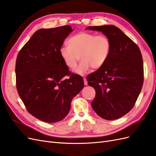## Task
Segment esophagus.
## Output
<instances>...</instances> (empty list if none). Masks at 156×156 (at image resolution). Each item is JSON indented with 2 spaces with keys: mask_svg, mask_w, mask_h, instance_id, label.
<instances>
[{
  "mask_svg": "<svg viewBox=\"0 0 156 156\" xmlns=\"http://www.w3.org/2000/svg\"><path fill=\"white\" fill-rule=\"evenodd\" d=\"M83 80H84V85H87L88 82H87V81L86 78H83Z\"/></svg>",
  "mask_w": 156,
  "mask_h": 156,
  "instance_id": "34e87169",
  "label": "esophagus"
}]
</instances>
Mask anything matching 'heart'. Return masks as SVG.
Masks as SVG:
<instances>
[{"label":"heart","mask_w":156,"mask_h":156,"mask_svg":"<svg viewBox=\"0 0 156 156\" xmlns=\"http://www.w3.org/2000/svg\"><path fill=\"white\" fill-rule=\"evenodd\" d=\"M68 47H62L60 55L64 64L74 69L78 61L81 59L75 73L84 75L92 67L94 69L101 68L109 57L112 43L105 35H96L82 32L70 37L67 41Z\"/></svg>","instance_id":"obj_1"}]
</instances>
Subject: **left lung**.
I'll use <instances>...</instances> for the list:
<instances>
[{
  "label": "left lung",
  "mask_w": 156,
  "mask_h": 156,
  "mask_svg": "<svg viewBox=\"0 0 156 156\" xmlns=\"http://www.w3.org/2000/svg\"><path fill=\"white\" fill-rule=\"evenodd\" d=\"M87 29L100 31L111 41L107 62L89 74L87 81L96 91L91 103L94 111L103 119L116 120L133 108L142 89V55L138 45L115 26L88 27Z\"/></svg>",
  "instance_id": "1"
}]
</instances>
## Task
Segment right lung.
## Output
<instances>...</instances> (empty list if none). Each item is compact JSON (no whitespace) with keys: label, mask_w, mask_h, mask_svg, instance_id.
<instances>
[{"label":"right lung","mask_w":156,"mask_h":156,"mask_svg":"<svg viewBox=\"0 0 156 156\" xmlns=\"http://www.w3.org/2000/svg\"><path fill=\"white\" fill-rule=\"evenodd\" d=\"M72 31L69 25L37 30L17 56L19 96L30 114L49 123L67 116L72 99L84 87L83 77L71 72L60 55Z\"/></svg>","instance_id":"right-lung-1"}]
</instances>
